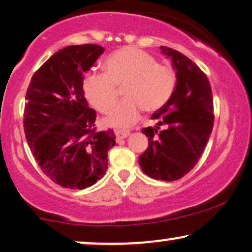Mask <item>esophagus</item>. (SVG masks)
Returning a JSON list of instances; mask_svg holds the SVG:
<instances>
[{"instance_id": "obj_1", "label": "esophagus", "mask_w": 252, "mask_h": 252, "mask_svg": "<svg viewBox=\"0 0 252 252\" xmlns=\"http://www.w3.org/2000/svg\"><path fill=\"white\" fill-rule=\"evenodd\" d=\"M129 132L128 130H122V129H118L116 130V136L118 137V139H126L127 136H129Z\"/></svg>"}]
</instances>
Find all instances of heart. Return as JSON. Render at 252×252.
Wrapping results in <instances>:
<instances>
[{
    "mask_svg": "<svg viewBox=\"0 0 252 252\" xmlns=\"http://www.w3.org/2000/svg\"><path fill=\"white\" fill-rule=\"evenodd\" d=\"M105 72H91L82 84L88 102L101 113L109 112L118 98L117 87L123 86V99L110 112L106 124L130 126L141 110L155 112L163 108L177 87V72L158 64L153 55L133 47L113 51L105 58Z\"/></svg>",
    "mask_w": 252,
    "mask_h": 252,
    "instance_id": "obj_1",
    "label": "heart"
}]
</instances>
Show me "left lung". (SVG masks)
Segmentation results:
<instances>
[{
  "instance_id": "left-lung-1",
  "label": "left lung",
  "mask_w": 252,
  "mask_h": 252,
  "mask_svg": "<svg viewBox=\"0 0 252 252\" xmlns=\"http://www.w3.org/2000/svg\"><path fill=\"white\" fill-rule=\"evenodd\" d=\"M177 71V87L163 108L155 112L157 126L142 128L149 146L139 164L150 178L174 181L191 171L212 132V89L206 74L184 54L160 47ZM167 126L160 130V126Z\"/></svg>"
}]
</instances>
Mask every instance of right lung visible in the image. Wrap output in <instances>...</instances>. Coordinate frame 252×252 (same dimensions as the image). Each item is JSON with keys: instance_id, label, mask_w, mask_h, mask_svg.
<instances>
[{"instance_id": "right-lung-1", "label": "right lung", "mask_w": 252, "mask_h": 252, "mask_svg": "<svg viewBox=\"0 0 252 252\" xmlns=\"http://www.w3.org/2000/svg\"><path fill=\"white\" fill-rule=\"evenodd\" d=\"M104 53L98 44L68 46L33 74L26 92L24 130L41 170L68 189H85L103 178L112 129L97 132L96 111L84 96L85 73Z\"/></svg>"}]
</instances>
